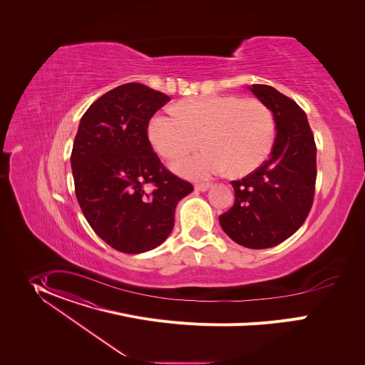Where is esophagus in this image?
Returning a JSON list of instances; mask_svg holds the SVG:
<instances>
[{
	"label": "esophagus",
	"mask_w": 365,
	"mask_h": 365,
	"mask_svg": "<svg viewBox=\"0 0 365 365\" xmlns=\"http://www.w3.org/2000/svg\"><path fill=\"white\" fill-rule=\"evenodd\" d=\"M209 187H210V184H208V182H202V184H197V185H195V190H197V191H207V190H209Z\"/></svg>",
	"instance_id": "1"
}]
</instances>
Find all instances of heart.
Segmentation results:
<instances>
[{
    "label": "heart",
    "instance_id": "b5f03b06",
    "mask_svg": "<svg viewBox=\"0 0 365 365\" xmlns=\"http://www.w3.org/2000/svg\"><path fill=\"white\" fill-rule=\"evenodd\" d=\"M173 109L174 113H157L150 119L148 135L157 153L170 160L194 150L201 139L207 150L173 164L184 177L207 178L226 170L246 175L271 152L274 116L257 98L212 96L182 101Z\"/></svg>",
    "mask_w": 365,
    "mask_h": 365
}]
</instances>
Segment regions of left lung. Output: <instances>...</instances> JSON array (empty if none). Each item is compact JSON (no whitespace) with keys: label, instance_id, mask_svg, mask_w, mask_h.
<instances>
[{"label":"left lung","instance_id":"1","mask_svg":"<svg viewBox=\"0 0 365 365\" xmlns=\"http://www.w3.org/2000/svg\"><path fill=\"white\" fill-rule=\"evenodd\" d=\"M249 88L272 112L277 135L269 158L232 181L235 204L219 222L237 245L268 249L292 236L311 212L316 145L307 113L294 100L265 84Z\"/></svg>","mask_w":365,"mask_h":365}]
</instances>
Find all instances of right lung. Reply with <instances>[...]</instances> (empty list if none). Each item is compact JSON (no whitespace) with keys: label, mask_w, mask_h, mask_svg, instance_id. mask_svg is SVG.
Returning <instances> with one entry per match:
<instances>
[{"label":"right lung","mask_w":365,"mask_h":365,"mask_svg":"<svg viewBox=\"0 0 365 365\" xmlns=\"http://www.w3.org/2000/svg\"><path fill=\"white\" fill-rule=\"evenodd\" d=\"M170 97L139 83L108 91L80 120L73 143L76 197L93 230L112 249H156L174 227L191 182L168 171L148 136L152 116Z\"/></svg>","instance_id":"add662e5"}]
</instances>
